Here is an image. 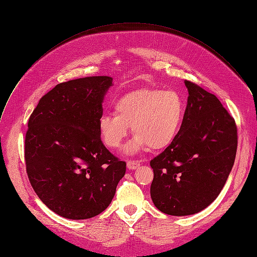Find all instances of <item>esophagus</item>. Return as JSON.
Here are the masks:
<instances>
[{
  "label": "esophagus",
  "mask_w": 257,
  "mask_h": 257,
  "mask_svg": "<svg viewBox=\"0 0 257 257\" xmlns=\"http://www.w3.org/2000/svg\"><path fill=\"white\" fill-rule=\"evenodd\" d=\"M140 166V162L136 160H128L127 161V167L129 169H135Z\"/></svg>",
  "instance_id": "esophagus-1"
}]
</instances>
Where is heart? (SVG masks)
<instances>
[{
  "instance_id": "obj_1",
  "label": "heart",
  "mask_w": 257,
  "mask_h": 257,
  "mask_svg": "<svg viewBox=\"0 0 257 257\" xmlns=\"http://www.w3.org/2000/svg\"><path fill=\"white\" fill-rule=\"evenodd\" d=\"M114 113L98 118V130L107 148L117 149L129 133H135L126 147L128 154L151 147L166 148L174 142L182 126L185 103L175 90L142 89L127 93L113 103Z\"/></svg>"
}]
</instances>
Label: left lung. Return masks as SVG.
I'll return each instance as SVG.
<instances>
[{
    "label": "left lung",
    "instance_id": "obj_1",
    "mask_svg": "<svg viewBox=\"0 0 257 257\" xmlns=\"http://www.w3.org/2000/svg\"><path fill=\"white\" fill-rule=\"evenodd\" d=\"M188 102L174 142L151 160V197L164 214L186 216L206 209L224 187L234 163L237 130L219 99L185 80Z\"/></svg>",
    "mask_w": 257,
    "mask_h": 257
}]
</instances>
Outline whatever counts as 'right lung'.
Instances as JSON below:
<instances>
[{
    "mask_svg": "<svg viewBox=\"0 0 257 257\" xmlns=\"http://www.w3.org/2000/svg\"><path fill=\"white\" fill-rule=\"evenodd\" d=\"M110 76L65 81L45 94L33 110L25 139L28 178L38 197L56 214L89 219L111 202L126 173L104 147L98 130Z\"/></svg>",
    "mask_w": 257,
    "mask_h": 257,
    "instance_id": "1",
    "label": "right lung"
}]
</instances>
